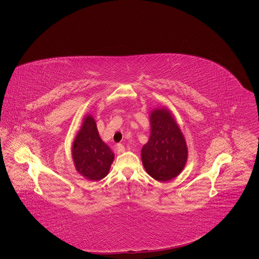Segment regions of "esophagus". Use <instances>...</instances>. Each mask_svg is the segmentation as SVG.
<instances>
[{
  "instance_id": "1",
  "label": "esophagus",
  "mask_w": 259,
  "mask_h": 259,
  "mask_svg": "<svg viewBox=\"0 0 259 259\" xmlns=\"http://www.w3.org/2000/svg\"><path fill=\"white\" fill-rule=\"evenodd\" d=\"M116 149H117L118 153H123L125 151V146L123 144H117Z\"/></svg>"
}]
</instances>
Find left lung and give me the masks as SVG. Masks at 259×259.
I'll list each match as a JSON object with an SVG mask.
<instances>
[{"label": "left lung", "instance_id": "8db88e82", "mask_svg": "<svg viewBox=\"0 0 259 259\" xmlns=\"http://www.w3.org/2000/svg\"><path fill=\"white\" fill-rule=\"evenodd\" d=\"M151 133L143 145L141 159L147 174L159 182L178 177L188 159L185 137L166 108H157L150 114Z\"/></svg>", "mask_w": 259, "mask_h": 259}]
</instances>
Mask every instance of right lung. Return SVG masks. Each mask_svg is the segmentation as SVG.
Returning a JSON list of instances; mask_svg holds the SVG:
<instances>
[{"instance_id":"obj_1","label":"right lung","mask_w":259,"mask_h":259,"mask_svg":"<svg viewBox=\"0 0 259 259\" xmlns=\"http://www.w3.org/2000/svg\"><path fill=\"white\" fill-rule=\"evenodd\" d=\"M72 159L75 169L87 180L100 181L109 174L114 153L101 139L96 121L91 115L83 118L75 136L72 144Z\"/></svg>"}]
</instances>
